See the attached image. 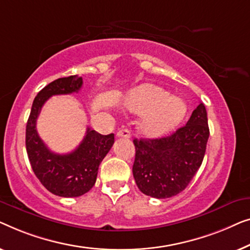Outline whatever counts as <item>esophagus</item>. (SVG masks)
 Listing matches in <instances>:
<instances>
[{
  "instance_id": "34e87169",
  "label": "esophagus",
  "mask_w": 250,
  "mask_h": 250,
  "mask_svg": "<svg viewBox=\"0 0 250 250\" xmlns=\"http://www.w3.org/2000/svg\"><path fill=\"white\" fill-rule=\"evenodd\" d=\"M118 137H124V138H130V131L126 128L120 129L117 133Z\"/></svg>"
}]
</instances>
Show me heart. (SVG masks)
Returning a JSON list of instances; mask_svg holds the SVG:
<instances>
[{"label":"heart","mask_w":250,"mask_h":250,"mask_svg":"<svg viewBox=\"0 0 250 250\" xmlns=\"http://www.w3.org/2000/svg\"><path fill=\"white\" fill-rule=\"evenodd\" d=\"M125 106L130 112L143 114L138 128L147 137H159L175 128L184 120L187 105L170 91L153 83L137 87L129 94Z\"/></svg>","instance_id":"1"}]
</instances>
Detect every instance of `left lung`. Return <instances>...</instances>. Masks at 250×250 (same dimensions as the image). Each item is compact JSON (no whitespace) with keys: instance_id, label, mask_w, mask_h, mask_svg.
Segmentation results:
<instances>
[{"instance_id":"left-lung-1","label":"left lung","mask_w":250,"mask_h":250,"mask_svg":"<svg viewBox=\"0 0 250 250\" xmlns=\"http://www.w3.org/2000/svg\"><path fill=\"white\" fill-rule=\"evenodd\" d=\"M208 137L207 112L200 103L187 125L172 135L133 139L132 173L139 190L159 199L180 194L202 165Z\"/></svg>"}]
</instances>
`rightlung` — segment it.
Returning a JSON list of instances; mask_svg holds the SVG:
<instances>
[{
	"instance_id": "obj_1",
	"label": "right lung",
	"mask_w": 250,
	"mask_h": 250,
	"mask_svg": "<svg viewBox=\"0 0 250 250\" xmlns=\"http://www.w3.org/2000/svg\"><path fill=\"white\" fill-rule=\"evenodd\" d=\"M83 78L70 76L59 78L45 86L35 97L26 126V148L34 173L41 184L56 196L79 197L89 191L96 182L98 167L110 152L114 135H101L87 129L80 145L69 154H55L45 145L36 130L42 107L53 95L76 93Z\"/></svg>"
}]
</instances>
